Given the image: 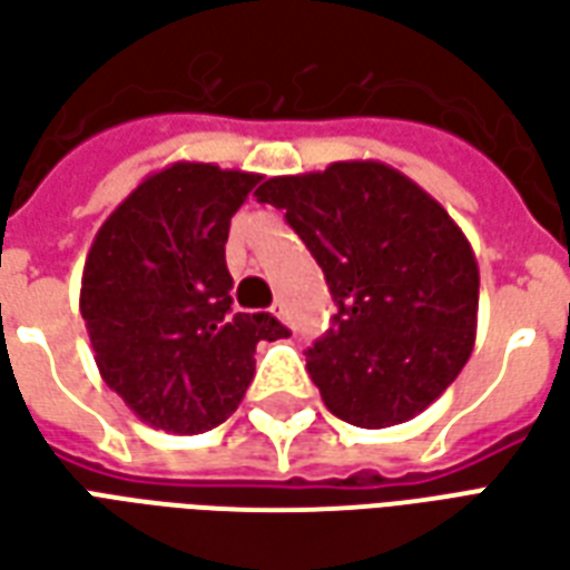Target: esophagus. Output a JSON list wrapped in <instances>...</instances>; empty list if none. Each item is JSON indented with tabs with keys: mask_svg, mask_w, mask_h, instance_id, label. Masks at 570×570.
I'll list each match as a JSON object with an SVG mask.
<instances>
[{
	"mask_svg": "<svg viewBox=\"0 0 570 570\" xmlns=\"http://www.w3.org/2000/svg\"><path fill=\"white\" fill-rule=\"evenodd\" d=\"M274 317H277V321H289V314H286V308L284 305H274Z\"/></svg>",
	"mask_w": 570,
	"mask_h": 570,
	"instance_id": "34e87169",
	"label": "esophagus"
}]
</instances>
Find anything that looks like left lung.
Instances as JSON below:
<instances>
[{
  "mask_svg": "<svg viewBox=\"0 0 570 570\" xmlns=\"http://www.w3.org/2000/svg\"><path fill=\"white\" fill-rule=\"evenodd\" d=\"M256 198L286 210L338 305L308 347L326 409L366 430L421 415L476 342L479 265L458 223L382 161L272 176Z\"/></svg>",
  "mask_w": 570,
  "mask_h": 570,
  "instance_id": "1",
  "label": "left lung"
}]
</instances>
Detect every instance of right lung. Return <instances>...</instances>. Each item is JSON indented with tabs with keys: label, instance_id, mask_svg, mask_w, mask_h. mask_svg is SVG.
Here are the masks:
<instances>
[{
	"label": "right lung",
	"instance_id": "add662e5",
	"mask_svg": "<svg viewBox=\"0 0 570 570\" xmlns=\"http://www.w3.org/2000/svg\"><path fill=\"white\" fill-rule=\"evenodd\" d=\"M259 174L176 161L155 170L94 237L79 308L104 382L149 428L204 433L247 394L272 314L232 311L225 240Z\"/></svg>",
	"mask_w": 570,
	"mask_h": 570
}]
</instances>
